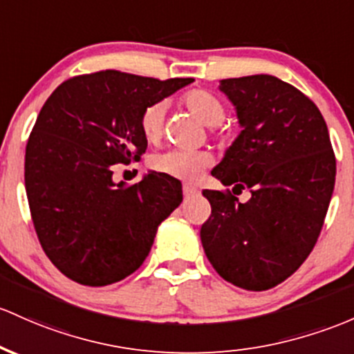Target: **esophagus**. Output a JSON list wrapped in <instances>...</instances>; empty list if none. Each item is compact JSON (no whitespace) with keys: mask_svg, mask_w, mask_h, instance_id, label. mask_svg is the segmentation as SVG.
Segmentation results:
<instances>
[{"mask_svg":"<svg viewBox=\"0 0 354 354\" xmlns=\"http://www.w3.org/2000/svg\"><path fill=\"white\" fill-rule=\"evenodd\" d=\"M183 195H185V198H195V196L200 195V192H198L196 188H193V186L185 185L183 186Z\"/></svg>","mask_w":354,"mask_h":354,"instance_id":"1","label":"esophagus"}]
</instances>
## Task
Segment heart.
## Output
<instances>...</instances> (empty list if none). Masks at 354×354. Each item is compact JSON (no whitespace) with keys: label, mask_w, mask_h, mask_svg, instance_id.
<instances>
[{"label":"heart","mask_w":354,"mask_h":354,"mask_svg":"<svg viewBox=\"0 0 354 354\" xmlns=\"http://www.w3.org/2000/svg\"><path fill=\"white\" fill-rule=\"evenodd\" d=\"M185 106L196 115L198 119L209 127H216L223 122L227 115V109L223 102L205 88H193L186 92L183 97ZM165 119H166V102L149 104L145 107L141 114V131L142 136L149 142H158L165 133ZM213 162L212 154L208 151H185V149H169L165 153H159L151 159V168L161 174L178 178V180L193 181L209 168Z\"/></svg>","instance_id":"1"}]
</instances>
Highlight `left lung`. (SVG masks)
<instances>
[{"label":"left lung","mask_w":354,"mask_h":354,"mask_svg":"<svg viewBox=\"0 0 354 354\" xmlns=\"http://www.w3.org/2000/svg\"><path fill=\"white\" fill-rule=\"evenodd\" d=\"M242 133L212 171L234 193L203 189L212 215L201 225L205 254L227 282L267 290L302 266L321 234L336 180L328 126L316 104L274 75L225 79Z\"/></svg>","instance_id":"8db88e82"}]
</instances>
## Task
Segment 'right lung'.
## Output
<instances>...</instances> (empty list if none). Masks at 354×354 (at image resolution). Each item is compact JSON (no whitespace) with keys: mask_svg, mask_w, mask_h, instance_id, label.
Instances as JSON below:
<instances>
[{"mask_svg":"<svg viewBox=\"0 0 354 354\" xmlns=\"http://www.w3.org/2000/svg\"><path fill=\"white\" fill-rule=\"evenodd\" d=\"M192 82L100 70L65 80L46 99L26 145L25 186L41 248L68 279L91 287L126 279L180 207L176 178L151 171L127 186L112 174L146 151L145 107Z\"/></svg>","mask_w":354,"mask_h":354,"instance_id":"add662e5","label":"right lung"}]
</instances>
